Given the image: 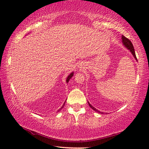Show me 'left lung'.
<instances>
[{
  "instance_id": "8db88e82",
  "label": "left lung",
  "mask_w": 149,
  "mask_h": 149,
  "mask_svg": "<svg viewBox=\"0 0 149 149\" xmlns=\"http://www.w3.org/2000/svg\"><path fill=\"white\" fill-rule=\"evenodd\" d=\"M122 44H123V46H124V47H125L126 49L129 50L131 52V53L132 54L133 57L135 58V59L136 60H137V58H136V55H135L134 48H133V45L132 43V42H131L127 38H126V37H125L124 36H123V35H122ZM88 104H89V107L91 108L93 110H95V112H97L98 113H100V114H103V112H100V111H99L97 109H96L95 107H93V106L89 102H88Z\"/></svg>"
}]
</instances>
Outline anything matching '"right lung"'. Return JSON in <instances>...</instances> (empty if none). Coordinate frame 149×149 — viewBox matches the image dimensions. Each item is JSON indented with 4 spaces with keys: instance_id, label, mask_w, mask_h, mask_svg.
<instances>
[{
    "instance_id": "add662e5",
    "label": "right lung",
    "mask_w": 149,
    "mask_h": 149,
    "mask_svg": "<svg viewBox=\"0 0 149 149\" xmlns=\"http://www.w3.org/2000/svg\"><path fill=\"white\" fill-rule=\"evenodd\" d=\"M74 72H71L70 73V74L68 75V76L67 77H66V80H65V81H66V83L68 84V83L69 82V81H70V79H71V78L73 77V75H74ZM65 101L64 102V104H62V107L60 108V109H58V112H60V110H61L62 108H63V107H64V105H65Z\"/></svg>"
}]
</instances>
